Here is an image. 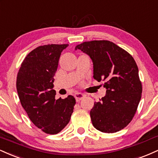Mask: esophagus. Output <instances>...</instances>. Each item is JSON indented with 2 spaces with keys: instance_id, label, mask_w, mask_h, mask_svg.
Wrapping results in <instances>:
<instances>
[{
  "instance_id": "34e87169",
  "label": "esophagus",
  "mask_w": 158,
  "mask_h": 158,
  "mask_svg": "<svg viewBox=\"0 0 158 158\" xmlns=\"http://www.w3.org/2000/svg\"><path fill=\"white\" fill-rule=\"evenodd\" d=\"M84 97H85V95L84 94H83L82 93H75V98L76 101L77 102L81 101V100H82Z\"/></svg>"
}]
</instances>
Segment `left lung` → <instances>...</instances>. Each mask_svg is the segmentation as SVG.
I'll return each instance as SVG.
<instances>
[{
  "mask_svg": "<svg viewBox=\"0 0 158 158\" xmlns=\"http://www.w3.org/2000/svg\"><path fill=\"white\" fill-rule=\"evenodd\" d=\"M93 62V77L101 82L106 94L95 102L90 111L94 127L104 133L125 128L134 118L142 95L138 68L128 52L109 40H92L79 44Z\"/></svg>",
  "mask_w": 158,
  "mask_h": 158,
  "instance_id": "1",
  "label": "left lung"
}]
</instances>
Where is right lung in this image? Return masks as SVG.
I'll use <instances>...</instances> for the list:
<instances>
[{
    "mask_svg": "<svg viewBox=\"0 0 158 158\" xmlns=\"http://www.w3.org/2000/svg\"><path fill=\"white\" fill-rule=\"evenodd\" d=\"M69 44H48L35 48L26 56L17 76L20 103L35 127L55 135L69 122L75 98L55 100L54 76L60 54Z\"/></svg>",
    "mask_w": 158,
    "mask_h": 158,
    "instance_id": "obj_1",
    "label": "right lung"
}]
</instances>
